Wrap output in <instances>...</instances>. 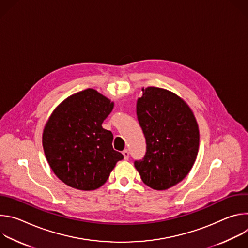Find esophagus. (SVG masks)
<instances>
[{"label":"esophagus","instance_id":"34e87169","mask_svg":"<svg viewBox=\"0 0 248 248\" xmlns=\"http://www.w3.org/2000/svg\"><path fill=\"white\" fill-rule=\"evenodd\" d=\"M123 155H124V160H128V158H129V152H128V150L124 149V150L123 151Z\"/></svg>","mask_w":248,"mask_h":248}]
</instances>
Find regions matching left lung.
<instances>
[{
	"instance_id": "obj_1",
	"label": "left lung",
	"mask_w": 248,
	"mask_h": 248,
	"mask_svg": "<svg viewBox=\"0 0 248 248\" xmlns=\"http://www.w3.org/2000/svg\"><path fill=\"white\" fill-rule=\"evenodd\" d=\"M136 115L146 139V152L134 167L149 187L166 190L191 170L199 147V129L187 104L158 87L143 88Z\"/></svg>"
}]
</instances>
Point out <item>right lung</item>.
<instances>
[{"instance_id":"obj_1","label":"right lung","mask_w":248,"mask_h":248,"mask_svg":"<svg viewBox=\"0 0 248 248\" xmlns=\"http://www.w3.org/2000/svg\"><path fill=\"white\" fill-rule=\"evenodd\" d=\"M113 108L114 103L88 88L66 98L50 117L44 152L52 170L68 186L97 189L124 159L113 148L112 131L102 127Z\"/></svg>"}]
</instances>
